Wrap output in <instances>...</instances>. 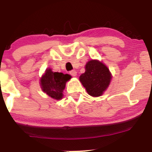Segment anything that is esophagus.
<instances>
[{
  "label": "esophagus",
  "instance_id": "esophagus-1",
  "mask_svg": "<svg viewBox=\"0 0 152 152\" xmlns=\"http://www.w3.org/2000/svg\"><path fill=\"white\" fill-rule=\"evenodd\" d=\"M70 74L72 76H76V75H77V72H76V71L75 70H72V71H70Z\"/></svg>",
  "mask_w": 152,
  "mask_h": 152
}]
</instances>
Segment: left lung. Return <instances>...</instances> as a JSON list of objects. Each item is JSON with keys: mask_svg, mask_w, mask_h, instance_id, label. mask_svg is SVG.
Wrapping results in <instances>:
<instances>
[{"mask_svg": "<svg viewBox=\"0 0 152 152\" xmlns=\"http://www.w3.org/2000/svg\"><path fill=\"white\" fill-rule=\"evenodd\" d=\"M85 70V73L80 76L79 80L87 93L94 97L102 96L111 82L109 69L98 60H91L86 63Z\"/></svg>", "mask_w": 152, "mask_h": 152, "instance_id": "left-lung-1", "label": "left lung"}]
</instances>
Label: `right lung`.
<instances>
[{
	"label": "right lung",
	"mask_w": 152,
	"mask_h": 152,
	"mask_svg": "<svg viewBox=\"0 0 152 152\" xmlns=\"http://www.w3.org/2000/svg\"><path fill=\"white\" fill-rule=\"evenodd\" d=\"M71 76L63 73L53 72L50 69L46 70L40 80L41 88L47 95L56 100L63 98V91L66 86V83L70 80Z\"/></svg>",
	"instance_id": "obj_1"
}]
</instances>
